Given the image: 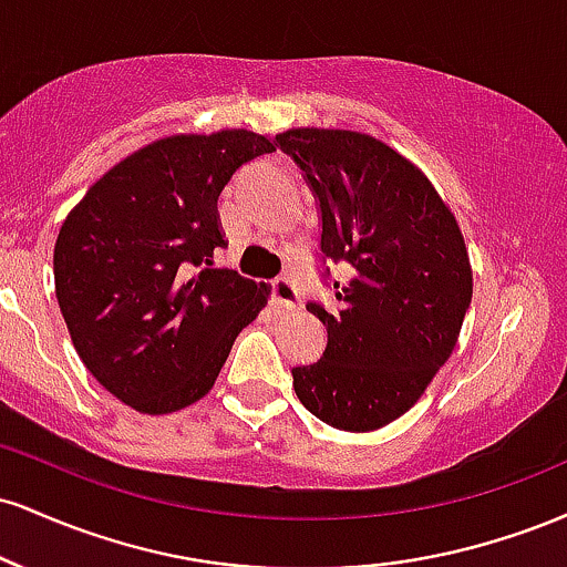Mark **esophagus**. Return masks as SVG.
<instances>
[{"label": "esophagus", "instance_id": "esophagus-1", "mask_svg": "<svg viewBox=\"0 0 567 567\" xmlns=\"http://www.w3.org/2000/svg\"><path fill=\"white\" fill-rule=\"evenodd\" d=\"M271 296H275V301L279 306H285V309H296L298 306V288L288 277H279L271 282Z\"/></svg>", "mask_w": 567, "mask_h": 567}]
</instances>
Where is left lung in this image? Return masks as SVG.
<instances>
[{"label":"left lung","instance_id":"left-lung-1","mask_svg":"<svg viewBox=\"0 0 567 567\" xmlns=\"http://www.w3.org/2000/svg\"><path fill=\"white\" fill-rule=\"evenodd\" d=\"M277 141L320 199L322 252L351 266L333 282L336 309L306 303L328 347L292 368V389L324 424L373 432L405 415L453 354L472 303L470 250L432 181L386 141L338 127Z\"/></svg>","mask_w":567,"mask_h":567}]
</instances>
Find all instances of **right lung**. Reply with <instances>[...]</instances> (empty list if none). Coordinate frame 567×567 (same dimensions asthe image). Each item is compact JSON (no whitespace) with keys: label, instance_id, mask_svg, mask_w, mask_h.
Masks as SVG:
<instances>
[{"label":"right lung","instance_id":"1","mask_svg":"<svg viewBox=\"0 0 567 567\" xmlns=\"http://www.w3.org/2000/svg\"><path fill=\"white\" fill-rule=\"evenodd\" d=\"M275 148L245 127L165 135L103 173L63 220L53 271L69 336L95 381L138 413L202 400L269 301L271 285L210 266L226 245L220 192Z\"/></svg>","mask_w":567,"mask_h":567}]
</instances>
